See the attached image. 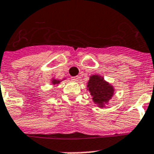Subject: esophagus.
Segmentation results:
<instances>
[{
	"instance_id": "obj_1",
	"label": "esophagus",
	"mask_w": 154,
	"mask_h": 154,
	"mask_svg": "<svg viewBox=\"0 0 154 154\" xmlns=\"http://www.w3.org/2000/svg\"><path fill=\"white\" fill-rule=\"evenodd\" d=\"M72 81H73V82H78V81H79V77H78V76H76V77H72Z\"/></svg>"
}]
</instances>
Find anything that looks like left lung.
<instances>
[{
  "mask_svg": "<svg viewBox=\"0 0 154 154\" xmlns=\"http://www.w3.org/2000/svg\"><path fill=\"white\" fill-rule=\"evenodd\" d=\"M87 90L99 108L105 107L114 94V88L100 75H92L87 82Z\"/></svg>",
  "mask_w": 154,
  "mask_h": 154,
  "instance_id": "left-lung-1",
  "label": "left lung"
}]
</instances>
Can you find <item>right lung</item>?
I'll return each mask as SVG.
<instances>
[{
  "label": "right lung",
  "mask_w": 154,
  "mask_h": 154,
  "mask_svg": "<svg viewBox=\"0 0 154 154\" xmlns=\"http://www.w3.org/2000/svg\"><path fill=\"white\" fill-rule=\"evenodd\" d=\"M65 78H64V79L62 80H58V79H56V78H54V77H53L51 80V83L53 85H58L60 84V82H62L63 80H65Z\"/></svg>",
  "instance_id": "right-lung-1"
}]
</instances>
